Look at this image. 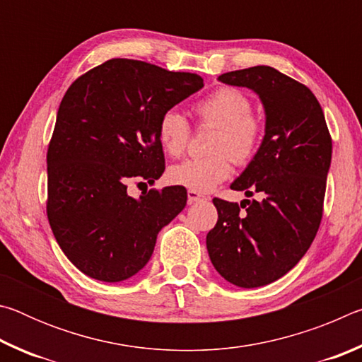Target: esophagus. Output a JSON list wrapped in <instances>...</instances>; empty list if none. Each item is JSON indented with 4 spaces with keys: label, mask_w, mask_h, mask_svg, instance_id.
<instances>
[{
    "label": "esophagus",
    "mask_w": 362,
    "mask_h": 362,
    "mask_svg": "<svg viewBox=\"0 0 362 362\" xmlns=\"http://www.w3.org/2000/svg\"><path fill=\"white\" fill-rule=\"evenodd\" d=\"M187 194H188V204H194V203H199V201L206 199L204 194L194 192V189H188Z\"/></svg>",
    "instance_id": "1"
}]
</instances>
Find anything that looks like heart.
I'll list each match as a JSON object with an SVG mask.
<instances>
[{"label": "heart", "instance_id": "b5f03b06", "mask_svg": "<svg viewBox=\"0 0 362 362\" xmlns=\"http://www.w3.org/2000/svg\"><path fill=\"white\" fill-rule=\"evenodd\" d=\"M252 103L243 90L222 86L194 103V113L201 124L216 127L211 139L212 155L185 159L168 170L174 185L194 192H209L231 174L233 161L247 164L252 159L263 137V121L250 112ZM158 140L169 156L177 158L187 150L189 124L177 110H166L158 121Z\"/></svg>", "mask_w": 362, "mask_h": 362}]
</instances>
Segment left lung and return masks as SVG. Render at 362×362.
Masks as SVG:
<instances>
[{"instance_id": "1", "label": "left lung", "mask_w": 362, "mask_h": 362, "mask_svg": "<svg viewBox=\"0 0 362 362\" xmlns=\"http://www.w3.org/2000/svg\"><path fill=\"white\" fill-rule=\"evenodd\" d=\"M218 81L259 94L265 137L231 189L262 201L214 198L218 220L207 233L212 265L238 287L267 286L297 265L322 218L332 139L322 108L305 84L265 65L228 71Z\"/></svg>"}]
</instances>
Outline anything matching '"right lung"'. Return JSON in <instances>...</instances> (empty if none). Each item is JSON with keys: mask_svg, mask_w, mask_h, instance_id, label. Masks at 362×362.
I'll return each instance as SVG.
<instances>
[{"mask_svg": "<svg viewBox=\"0 0 362 362\" xmlns=\"http://www.w3.org/2000/svg\"><path fill=\"white\" fill-rule=\"evenodd\" d=\"M204 86L194 73L112 59L71 83L47 146L46 212L60 249L88 276L119 283L140 272L187 189L127 194L164 173L158 121Z\"/></svg>", "mask_w": 362, "mask_h": 362, "instance_id": "obj_1", "label": "right lung"}]
</instances>
